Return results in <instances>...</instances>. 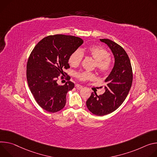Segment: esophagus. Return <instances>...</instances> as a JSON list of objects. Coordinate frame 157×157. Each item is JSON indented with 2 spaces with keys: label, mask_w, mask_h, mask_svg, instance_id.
<instances>
[{
  "label": "esophagus",
  "mask_w": 157,
  "mask_h": 157,
  "mask_svg": "<svg viewBox=\"0 0 157 157\" xmlns=\"http://www.w3.org/2000/svg\"><path fill=\"white\" fill-rule=\"evenodd\" d=\"M75 86H76V88L78 89H82L83 88V86L82 85H79V84H76Z\"/></svg>",
  "instance_id": "34e87169"
}]
</instances>
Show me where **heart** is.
I'll return each instance as SVG.
<instances>
[{"label":"heart","instance_id":"obj_1","mask_svg":"<svg viewBox=\"0 0 157 157\" xmlns=\"http://www.w3.org/2000/svg\"><path fill=\"white\" fill-rule=\"evenodd\" d=\"M83 52L76 50L69 57V63L72 67L78 66L82 60ZM86 53L92 57L95 61L96 67L98 71L102 73L109 72L112 68V62L109 58L110 54L109 52L100 46H91L86 50ZM77 78L82 81L92 80L95 78V75L89 72H82L77 74Z\"/></svg>","mask_w":157,"mask_h":157}]
</instances>
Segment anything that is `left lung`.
<instances>
[{"instance_id": "1", "label": "left lung", "mask_w": 157, "mask_h": 157, "mask_svg": "<svg viewBox=\"0 0 157 157\" xmlns=\"http://www.w3.org/2000/svg\"><path fill=\"white\" fill-rule=\"evenodd\" d=\"M111 50L115 63L105 82V92L97 95L92 92L86 105L93 114L103 116L117 110L127 97L132 84L133 74L129 57L120 45L109 39H100Z\"/></svg>"}]
</instances>
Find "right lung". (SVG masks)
<instances>
[{"instance_id": "1", "label": "right lung", "mask_w": 157, "mask_h": 157, "mask_svg": "<svg viewBox=\"0 0 157 157\" xmlns=\"http://www.w3.org/2000/svg\"><path fill=\"white\" fill-rule=\"evenodd\" d=\"M83 43L75 36H49L31 52L27 64V82L35 100L45 110L55 113L65 107L67 94L75 85L71 81L59 85L58 77L65 75L64 70L70 68V56Z\"/></svg>"}]
</instances>
